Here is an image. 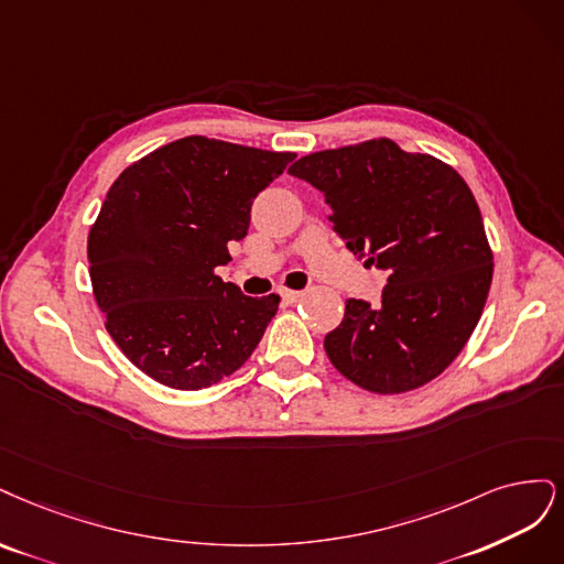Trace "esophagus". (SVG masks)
Here are the masks:
<instances>
[{"label":"esophagus","mask_w":564,"mask_h":564,"mask_svg":"<svg viewBox=\"0 0 564 564\" xmlns=\"http://www.w3.org/2000/svg\"><path fill=\"white\" fill-rule=\"evenodd\" d=\"M281 297H283L285 304H293V302H297V300L302 297V293H300V290H288V288H283V290H281Z\"/></svg>","instance_id":"34e87169"}]
</instances>
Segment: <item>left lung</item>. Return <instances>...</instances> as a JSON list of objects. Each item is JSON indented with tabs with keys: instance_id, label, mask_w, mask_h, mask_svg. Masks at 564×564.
Segmentation results:
<instances>
[{
	"instance_id": "8db88e82",
	"label": "left lung",
	"mask_w": 564,
	"mask_h": 564,
	"mask_svg": "<svg viewBox=\"0 0 564 564\" xmlns=\"http://www.w3.org/2000/svg\"><path fill=\"white\" fill-rule=\"evenodd\" d=\"M323 192L351 252L389 271L381 302L347 300L325 354L356 387L393 395L438 377L474 335L495 256L466 180L389 138L306 154L288 169Z\"/></svg>"
}]
</instances>
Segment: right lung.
I'll list each match as a JSON object with an SVG mask.
<instances>
[{"label":"right lung","mask_w":564,"mask_h":564,"mask_svg":"<svg viewBox=\"0 0 564 564\" xmlns=\"http://www.w3.org/2000/svg\"><path fill=\"white\" fill-rule=\"evenodd\" d=\"M293 159L187 135L133 161L107 192L88 231L90 285L121 354L159 384L208 389L256 351L281 297H246L215 269Z\"/></svg>","instance_id":"add662e5"}]
</instances>
